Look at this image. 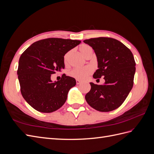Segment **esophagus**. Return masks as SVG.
I'll return each instance as SVG.
<instances>
[{"label":"esophagus","instance_id":"34e87169","mask_svg":"<svg viewBox=\"0 0 154 154\" xmlns=\"http://www.w3.org/2000/svg\"><path fill=\"white\" fill-rule=\"evenodd\" d=\"M76 84H77V85H80V83H82V82H81L80 80H76Z\"/></svg>","mask_w":154,"mask_h":154}]
</instances>
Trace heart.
Instances as JSON below:
<instances>
[{"label":"heart","instance_id":"obj_1","mask_svg":"<svg viewBox=\"0 0 154 154\" xmlns=\"http://www.w3.org/2000/svg\"><path fill=\"white\" fill-rule=\"evenodd\" d=\"M80 51L82 54L85 57H87L88 54L91 52H92V49L89 45L86 44H83L80 47ZM70 52H68L64 56V62L65 63H67L69 57ZM92 72V69L90 66H85L83 67L74 68L72 69L71 71L69 72V74L71 76L78 79V80H84L87 76L91 74Z\"/></svg>","mask_w":154,"mask_h":154}]
</instances>
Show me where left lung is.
Listing matches in <instances>:
<instances>
[{
    "label": "left lung",
    "instance_id": "obj_1",
    "mask_svg": "<svg viewBox=\"0 0 154 154\" xmlns=\"http://www.w3.org/2000/svg\"><path fill=\"white\" fill-rule=\"evenodd\" d=\"M83 42L94 49L97 69L93 78L104 77L103 85L91 82V91L85 95L88 104L100 112H110L118 109L132 90L136 72L133 54L127 47L112 38L85 40Z\"/></svg>",
    "mask_w": 154,
    "mask_h": 154
}]
</instances>
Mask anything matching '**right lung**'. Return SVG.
I'll list each match as a JSON object with an SVG mask.
<instances>
[{"label":"right lung","mask_w":154,"mask_h":154,"mask_svg":"<svg viewBox=\"0 0 154 154\" xmlns=\"http://www.w3.org/2000/svg\"><path fill=\"white\" fill-rule=\"evenodd\" d=\"M80 42L71 39H44L31 44L22 54L18 78L21 94L32 108L50 113L65 103L69 90L76 85V80L63 74L61 80L53 82L51 76L64 69L65 54Z\"/></svg>","instance_id":"add662e5"}]
</instances>
